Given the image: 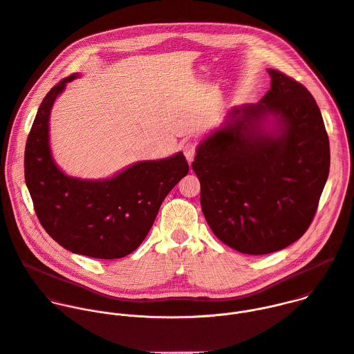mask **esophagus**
<instances>
[{"instance_id":"34e87169","label":"esophagus","mask_w":354,"mask_h":354,"mask_svg":"<svg viewBox=\"0 0 354 354\" xmlns=\"http://www.w3.org/2000/svg\"><path fill=\"white\" fill-rule=\"evenodd\" d=\"M183 151H185V157H186L187 162H189V164H192V161H193V158H194V154H196V148H194V145H193L192 142H187V144H185Z\"/></svg>"}]
</instances>
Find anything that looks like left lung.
Masks as SVG:
<instances>
[{
	"instance_id": "8db88e82",
	"label": "left lung",
	"mask_w": 354,
	"mask_h": 354,
	"mask_svg": "<svg viewBox=\"0 0 354 354\" xmlns=\"http://www.w3.org/2000/svg\"><path fill=\"white\" fill-rule=\"evenodd\" d=\"M258 104L232 108L201 140L192 164L214 235L246 255L280 250L308 230L330 151L310 91L277 70Z\"/></svg>"
}]
</instances>
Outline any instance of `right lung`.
<instances>
[{"label": "right lung", "mask_w": 354, "mask_h": 354, "mask_svg": "<svg viewBox=\"0 0 354 354\" xmlns=\"http://www.w3.org/2000/svg\"><path fill=\"white\" fill-rule=\"evenodd\" d=\"M73 74L44 96L25 148V182L36 216L57 243L73 254L119 259L131 254L154 224L167 194L187 175L182 153L138 161L112 178L81 179L63 172L52 154L50 112Z\"/></svg>", "instance_id": "1"}]
</instances>
